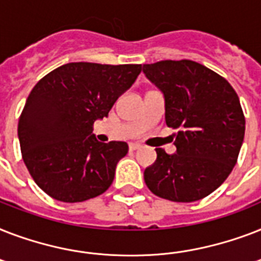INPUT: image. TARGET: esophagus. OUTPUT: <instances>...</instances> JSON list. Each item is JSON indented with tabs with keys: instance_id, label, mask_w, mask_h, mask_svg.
Returning a JSON list of instances; mask_svg holds the SVG:
<instances>
[{
	"instance_id": "1",
	"label": "esophagus",
	"mask_w": 261,
	"mask_h": 261,
	"mask_svg": "<svg viewBox=\"0 0 261 261\" xmlns=\"http://www.w3.org/2000/svg\"><path fill=\"white\" fill-rule=\"evenodd\" d=\"M128 147H130V150H137V149H139V147H141V143L131 142L130 145H128Z\"/></svg>"
}]
</instances>
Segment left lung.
<instances>
[{"instance_id":"1","label":"left lung","mask_w":261,"mask_h":261,"mask_svg":"<svg viewBox=\"0 0 261 261\" xmlns=\"http://www.w3.org/2000/svg\"><path fill=\"white\" fill-rule=\"evenodd\" d=\"M143 73L164 94L165 123L178 128L174 154L157 147L143 172L147 188L172 202L210 195L233 171L245 134L240 98L231 85L200 63L161 61Z\"/></svg>"}]
</instances>
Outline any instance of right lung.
I'll return each mask as SVG.
<instances>
[{"label": "right lung", "instance_id": "right-lung-1", "mask_svg": "<svg viewBox=\"0 0 261 261\" xmlns=\"http://www.w3.org/2000/svg\"><path fill=\"white\" fill-rule=\"evenodd\" d=\"M141 70V65L71 62L31 90L18 120V141L27 169L51 198L84 202L110 188L128 145L98 142L92 126L108 116Z\"/></svg>", "mask_w": 261, "mask_h": 261}]
</instances>
